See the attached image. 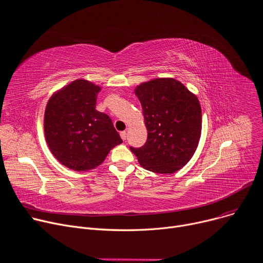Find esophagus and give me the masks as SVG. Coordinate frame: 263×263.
I'll use <instances>...</instances> for the list:
<instances>
[{"mask_svg": "<svg viewBox=\"0 0 263 263\" xmlns=\"http://www.w3.org/2000/svg\"><path fill=\"white\" fill-rule=\"evenodd\" d=\"M120 135H121V138L123 139V140H126V138H127V133L126 132H121L120 133Z\"/></svg>", "mask_w": 263, "mask_h": 263, "instance_id": "34e87169", "label": "esophagus"}]
</instances>
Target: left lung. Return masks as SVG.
<instances>
[{"instance_id":"1","label":"left lung","mask_w":263,"mask_h":263,"mask_svg":"<svg viewBox=\"0 0 263 263\" xmlns=\"http://www.w3.org/2000/svg\"><path fill=\"white\" fill-rule=\"evenodd\" d=\"M147 139L130 147L139 164L156 173H174L195 154L202 128L198 97L179 80L156 78L136 86Z\"/></svg>"}]
</instances>
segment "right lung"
Here are the masks:
<instances>
[{
  "label": "right lung",
  "instance_id": "obj_1",
  "mask_svg": "<svg viewBox=\"0 0 263 263\" xmlns=\"http://www.w3.org/2000/svg\"><path fill=\"white\" fill-rule=\"evenodd\" d=\"M102 87L85 79L58 90L47 103L46 142L62 165L74 171L95 169L122 143L111 119L95 109Z\"/></svg>",
  "mask_w": 263,
  "mask_h": 263
}]
</instances>
